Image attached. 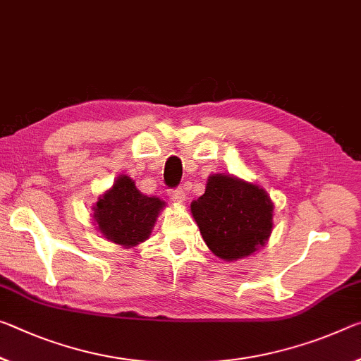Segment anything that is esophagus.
<instances>
[{"instance_id":"obj_1","label":"esophagus","mask_w":361,"mask_h":361,"mask_svg":"<svg viewBox=\"0 0 361 361\" xmlns=\"http://www.w3.org/2000/svg\"><path fill=\"white\" fill-rule=\"evenodd\" d=\"M169 197L176 204H183V202H185L186 194H185V190H183V188H175V190L169 191Z\"/></svg>"}]
</instances>
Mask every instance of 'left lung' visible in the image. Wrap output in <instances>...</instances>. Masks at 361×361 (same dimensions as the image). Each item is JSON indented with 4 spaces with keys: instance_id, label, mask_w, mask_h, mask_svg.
<instances>
[{
    "instance_id": "obj_1",
    "label": "left lung",
    "mask_w": 361,
    "mask_h": 361,
    "mask_svg": "<svg viewBox=\"0 0 361 361\" xmlns=\"http://www.w3.org/2000/svg\"><path fill=\"white\" fill-rule=\"evenodd\" d=\"M191 214L207 247L233 262L265 245L273 230V202L263 188L233 175H210Z\"/></svg>"
}]
</instances>
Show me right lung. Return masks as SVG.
Segmentation results:
<instances>
[{
  "label": "right lung",
  "instance_id": "obj_1",
  "mask_svg": "<svg viewBox=\"0 0 361 361\" xmlns=\"http://www.w3.org/2000/svg\"><path fill=\"white\" fill-rule=\"evenodd\" d=\"M165 202L145 196L128 175H120L112 188L98 199L93 219L107 241L135 247L146 241Z\"/></svg>",
  "mask_w": 361,
  "mask_h": 361
}]
</instances>
